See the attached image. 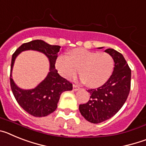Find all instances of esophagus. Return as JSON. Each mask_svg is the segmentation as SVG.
I'll return each instance as SVG.
<instances>
[{
    "label": "esophagus",
    "mask_w": 146,
    "mask_h": 146,
    "mask_svg": "<svg viewBox=\"0 0 146 146\" xmlns=\"http://www.w3.org/2000/svg\"><path fill=\"white\" fill-rule=\"evenodd\" d=\"M80 88L78 86H77V85H73V91H78V90H80Z\"/></svg>",
    "instance_id": "obj_1"
}]
</instances>
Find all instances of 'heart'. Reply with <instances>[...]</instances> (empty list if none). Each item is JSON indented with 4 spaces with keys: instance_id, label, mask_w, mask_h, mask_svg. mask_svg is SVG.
<instances>
[{
    "instance_id": "heart-1",
    "label": "heart",
    "mask_w": 146,
    "mask_h": 146,
    "mask_svg": "<svg viewBox=\"0 0 146 146\" xmlns=\"http://www.w3.org/2000/svg\"><path fill=\"white\" fill-rule=\"evenodd\" d=\"M55 67L62 77L74 78L79 72L81 79L90 88H97L109 80L114 69V60L110 54L76 48L68 52V56L59 55Z\"/></svg>"
}]
</instances>
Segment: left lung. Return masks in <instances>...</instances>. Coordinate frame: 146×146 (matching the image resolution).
Here are the masks:
<instances>
[{
    "label": "left lung",
    "mask_w": 146,
    "mask_h": 146,
    "mask_svg": "<svg viewBox=\"0 0 146 146\" xmlns=\"http://www.w3.org/2000/svg\"><path fill=\"white\" fill-rule=\"evenodd\" d=\"M104 52L114 60L113 74L102 86L88 90L91 99L79 106L81 115L93 123H102L116 114L126 101L131 86V69L123 55L114 49Z\"/></svg>",
    "instance_id": "obj_1"
}]
</instances>
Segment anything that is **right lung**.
Listing matches in <instances>:
<instances>
[{"label":"right lung","mask_w":146,"mask_h":146,"mask_svg":"<svg viewBox=\"0 0 146 146\" xmlns=\"http://www.w3.org/2000/svg\"><path fill=\"white\" fill-rule=\"evenodd\" d=\"M60 48L58 45H50L43 40H33L23 44L12 55L10 74L11 91L20 106L33 116L44 117L53 113L57 108L62 93L72 90V83L59 75L55 69V60ZM26 50H34L44 54L50 63L47 77L36 87L27 90L18 87L13 80L11 74L16 58Z\"/></svg>","instance_id":"obj_1"}]
</instances>
